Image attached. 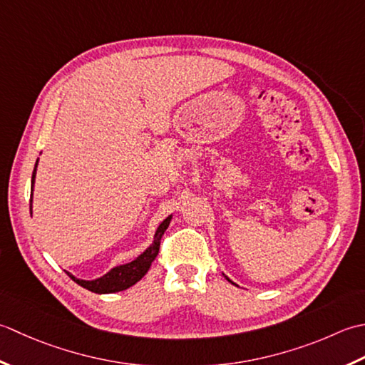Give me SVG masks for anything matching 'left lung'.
<instances>
[{
	"label": "left lung",
	"mask_w": 365,
	"mask_h": 365,
	"mask_svg": "<svg viewBox=\"0 0 365 365\" xmlns=\"http://www.w3.org/2000/svg\"><path fill=\"white\" fill-rule=\"evenodd\" d=\"M225 279H227V280H228V282H230V284H233V285H236V284H235V282H232V280H230V279H228V277H227V276H225Z\"/></svg>",
	"instance_id": "1"
}]
</instances>
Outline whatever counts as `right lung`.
<instances>
[{
    "instance_id": "obj_1",
    "label": "right lung",
    "mask_w": 365,
    "mask_h": 365,
    "mask_svg": "<svg viewBox=\"0 0 365 365\" xmlns=\"http://www.w3.org/2000/svg\"><path fill=\"white\" fill-rule=\"evenodd\" d=\"M39 160V159H37ZM36 168H37V162L34 165V172H33V178H31V198H33V190H34V178H36ZM29 210H31V206H29ZM170 222H172V215H168V217L162 222V224L155 230V235H154V241L153 244L148 247L143 254L138 255L133 262L130 263H125L121 266H116L113 269H110L106 276H102L99 279H94V280H81L73 277L72 274H69L71 279L73 282H77L80 287H83L89 292L93 293H98V294H107V293H116V292H123V289H128L129 287L135 285L137 282L145 276L148 272V269L151 267V263L154 262V258L158 257L159 254V247H160V240L163 233H165V230L168 228Z\"/></svg>"
}]
</instances>
